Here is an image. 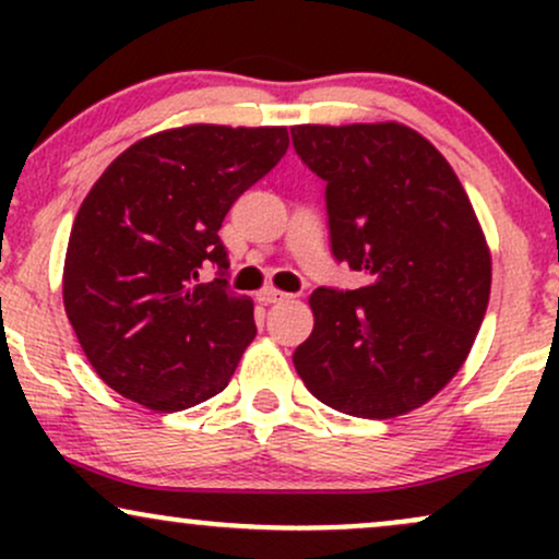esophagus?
Here are the masks:
<instances>
[{"instance_id": "1", "label": "esophagus", "mask_w": 559, "mask_h": 559, "mask_svg": "<svg viewBox=\"0 0 559 559\" xmlns=\"http://www.w3.org/2000/svg\"><path fill=\"white\" fill-rule=\"evenodd\" d=\"M258 299L262 301V305H275V301H284L288 299L286 292H278V288H262V292L258 294Z\"/></svg>"}]
</instances>
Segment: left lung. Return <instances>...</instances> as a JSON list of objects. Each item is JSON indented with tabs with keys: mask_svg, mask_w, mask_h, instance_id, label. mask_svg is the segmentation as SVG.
Masks as SVG:
<instances>
[{
	"mask_svg": "<svg viewBox=\"0 0 559 559\" xmlns=\"http://www.w3.org/2000/svg\"><path fill=\"white\" fill-rule=\"evenodd\" d=\"M292 141L325 181L333 260L368 275V286L312 292L316 329L294 368L338 413H409L452 381L489 305L491 258L471 199L407 126H294Z\"/></svg>",
	"mask_w": 559,
	"mask_h": 559,
	"instance_id": "left-lung-1",
	"label": "left lung"
}]
</instances>
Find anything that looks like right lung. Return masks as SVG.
<instances>
[{
	"mask_svg": "<svg viewBox=\"0 0 559 559\" xmlns=\"http://www.w3.org/2000/svg\"><path fill=\"white\" fill-rule=\"evenodd\" d=\"M288 150L286 128L186 126L141 139L83 199L62 297L107 386L159 413L221 394L258 333L217 230ZM213 264L218 278L198 281Z\"/></svg>",
	"mask_w": 559,
	"mask_h": 559,
	"instance_id": "right-lung-1",
	"label": "right lung"
}]
</instances>
